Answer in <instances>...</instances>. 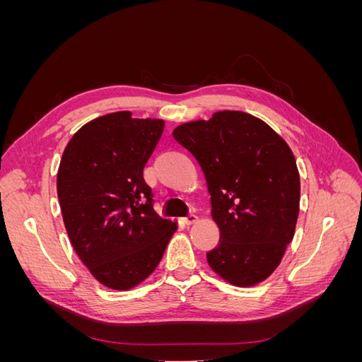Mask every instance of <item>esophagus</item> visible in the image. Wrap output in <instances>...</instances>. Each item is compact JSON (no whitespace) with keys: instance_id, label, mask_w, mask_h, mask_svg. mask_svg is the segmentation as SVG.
<instances>
[{"instance_id":"34e87169","label":"esophagus","mask_w":362,"mask_h":362,"mask_svg":"<svg viewBox=\"0 0 362 362\" xmlns=\"http://www.w3.org/2000/svg\"><path fill=\"white\" fill-rule=\"evenodd\" d=\"M182 221H184V223H185V225H192V223H194L196 221H198V216L193 214V213H190V214L185 216V217L182 218Z\"/></svg>"}]
</instances>
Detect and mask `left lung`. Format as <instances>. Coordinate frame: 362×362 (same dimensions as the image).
I'll use <instances>...</instances> for the list:
<instances>
[{
	"label": "left lung",
	"mask_w": 362,
	"mask_h": 362,
	"mask_svg": "<svg viewBox=\"0 0 362 362\" xmlns=\"http://www.w3.org/2000/svg\"><path fill=\"white\" fill-rule=\"evenodd\" d=\"M173 139L198 160L221 231L210 267L237 287L269 278L293 240L300 178L291 149L261 119L217 112L177 127Z\"/></svg>",
	"instance_id": "8db88e82"
}]
</instances>
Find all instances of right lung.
Wrapping results in <instances>:
<instances>
[{"mask_svg": "<svg viewBox=\"0 0 362 362\" xmlns=\"http://www.w3.org/2000/svg\"><path fill=\"white\" fill-rule=\"evenodd\" d=\"M164 120L96 117L64 148L57 194L71 243L96 281L129 290L156 270L177 223L154 211L144 168Z\"/></svg>", "mask_w": 362, "mask_h": 362, "instance_id": "add662e5", "label": "right lung"}]
</instances>
